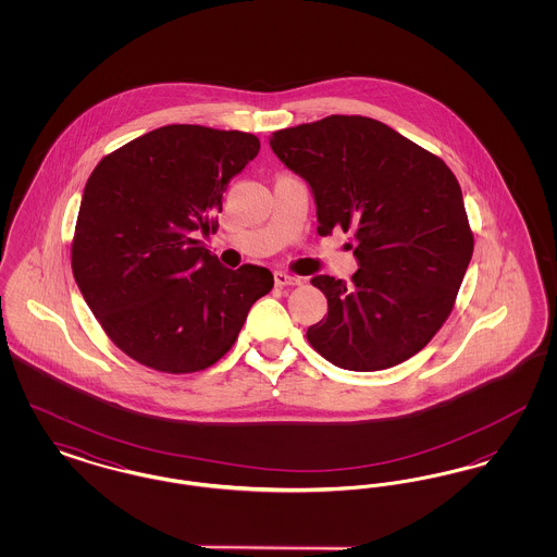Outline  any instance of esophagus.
<instances>
[{"instance_id": "esophagus-1", "label": "esophagus", "mask_w": 557, "mask_h": 557, "mask_svg": "<svg viewBox=\"0 0 557 557\" xmlns=\"http://www.w3.org/2000/svg\"><path fill=\"white\" fill-rule=\"evenodd\" d=\"M273 280H275V286H280V288H284V286H296V284H300V280H298V277L288 275L286 271H275V273H273Z\"/></svg>"}]
</instances>
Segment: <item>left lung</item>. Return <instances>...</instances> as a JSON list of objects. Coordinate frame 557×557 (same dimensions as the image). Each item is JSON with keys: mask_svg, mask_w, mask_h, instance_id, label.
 <instances>
[{"mask_svg": "<svg viewBox=\"0 0 557 557\" xmlns=\"http://www.w3.org/2000/svg\"><path fill=\"white\" fill-rule=\"evenodd\" d=\"M318 207V234H352V282L315 275L327 315L307 338L330 363L386 370L420 352L449 318L474 252L449 166L388 125L334 114L269 137Z\"/></svg>", "mask_w": 557, "mask_h": 557, "instance_id": "left-lung-1", "label": "left lung"}]
</instances>
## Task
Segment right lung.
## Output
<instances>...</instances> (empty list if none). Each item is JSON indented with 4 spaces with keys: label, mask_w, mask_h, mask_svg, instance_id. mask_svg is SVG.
Segmentation results:
<instances>
[{
    "label": "right lung",
    "mask_w": 557,
    "mask_h": 557,
    "mask_svg": "<svg viewBox=\"0 0 557 557\" xmlns=\"http://www.w3.org/2000/svg\"><path fill=\"white\" fill-rule=\"evenodd\" d=\"M259 150L250 133L166 125L108 154L87 180L73 275L108 338L137 363L211 368L273 288L267 267L227 269L200 239Z\"/></svg>",
    "instance_id": "1"
}]
</instances>
